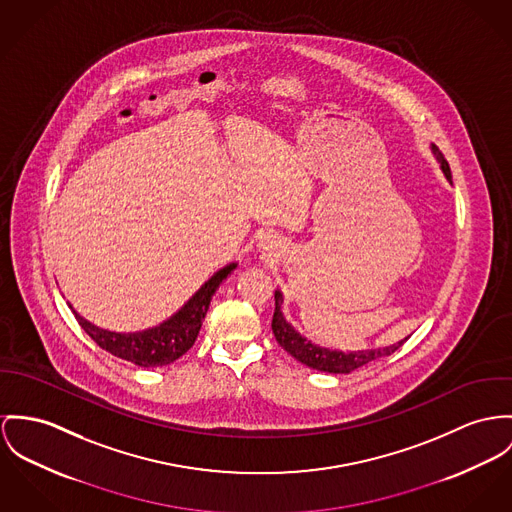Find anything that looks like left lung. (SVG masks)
I'll use <instances>...</instances> for the list:
<instances>
[{"instance_id": "obj_1", "label": "left lung", "mask_w": 512, "mask_h": 512, "mask_svg": "<svg viewBox=\"0 0 512 512\" xmlns=\"http://www.w3.org/2000/svg\"><path fill=\"white\" fill-rule=\"evenodd\" d=\"M433 154L440 161V167L446 175L448 181H452V173H450V165L442 156V152L433 144ZM280 304H282V294L276 290L275 292V315H273V333H275L278 345L292 354L296 360H300L302 364L321 370V372H331V374H349L356 368L378 360L382 356L395 353L403 341L384 347V349H366V351H351V353H343V351H331L325 347H317L314 343H310L308 339H304L280 312Z\"/></svg>"}]
</instances>
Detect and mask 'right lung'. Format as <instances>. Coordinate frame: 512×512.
<instances>
[{
	"instance_id": "right-lung-1",
	"label": "right lung",
	"mask_w": 512,
	"mask_h": 512,
	"mask_svg": "<svg viewBox=\"0 0 512 512\" xmlns=\"http://www.w3.org/2000/svg\"><path fill=\"white\" fill-rule=\"evenodd\" d=\"M236 269V263L220 269L208 282L200 286L197 294L167 321L159 323L158 327L138 331V333H115L107 329H99L89 323L70 306L76 315L83 331L105 351L115 354L122 360H128L142 368H156L175 362L179 356L187 353L195 341L202 325V319L208 312L210 300L220 286V282Z\"/></svg>"
}]
</instances>
